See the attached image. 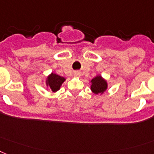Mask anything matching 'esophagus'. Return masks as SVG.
<instances>
[{
    "instance_id": "esophagus-1",
    "label": "esophagus",
    "mask_w": 154,
    "mask_h": 154,
    "mask_svg": "<svg viewBox=\"0 0 154 154\" xmlns=\"http://www.w3.org/2000/svg\"><path fill=\"white\" fill-rule=\"evenodd\" d=\"M74 75H75V76H77V77H79V76H80V73H77H77H74Z\"/></svg>"
}]
</instances>
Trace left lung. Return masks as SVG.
<instances>
[{
  "label": "left lung",
  "instance_id": "8db88e82",
  "mask_svg": "<svg viewBox=\"0 0 154 154\" xmlns=\"http://www.w3.org/2000/svg\"><path fill=\"white\" fill-rule=\"evenodd\" d=\"M91 83V91L95 95H103L107 90L108 83L101 75H97L90 81Z\"/></svg>",
  "mask_w": 154,
  "mask_h": 154
}]
</instances>
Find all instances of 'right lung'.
Here are the masks:
<instances>
[{"instance_id": "add662e5", "label": "right lung", "mask_w": 154, "mask_h": 154, "mask_svg": "<svg viewBox=\"0 0 154 154\" xmlns=\"http://www.w3.org/2000/svg\"><path fill=\"white\" fill-rule=\"evenodd\" d=\"M65 81V77H61V76L52 72L47 77L46 81H45V84H46L48 88L51 90L53 92H56L60 89V87Z\"/></svg>"}]
</instances>
